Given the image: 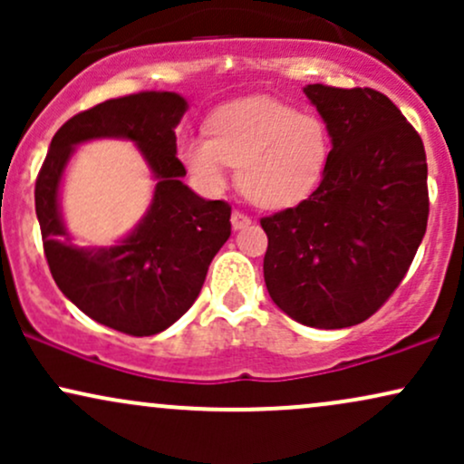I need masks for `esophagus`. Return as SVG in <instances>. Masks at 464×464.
I'll list each match as a JSON object with an SVG mask.
<instances>
[{
	"label": "esophagus",
	"instance_id": "obj_1",
	"mask_svg": "<svg viewBox=\"0 0 464 464\" xmlns=\"http://www.w3.org/2000/svg\"><path fill=\"white\" fill-rule=\"evenodd\" d=\"M231 225H233V228H236V231H239V228H246L250 225V218L246 214H242V211H233Z\"/></svg>",
	"mask_w": 464,
	"mask_h": 464
}]
</instances>
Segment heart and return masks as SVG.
I'll return each instance as SVG.
<instances>
[{"instance_id":"obj_1","label":"heart","mask_w":464,"mask_h":464,"mask_svg":"<svg viewBox=\"0 0 464 464\" xmlns=\"http://www.w3.org/2000/svg\"><path fill=\"white\" fill-rule=\"evenodd\" d=\"M180 157L211 194L227 188L237 165V185L255 205L285 209L321 180L329 159V132L321 117L299 113L273 98H246L211 115L209 135L180 141Z\"/></svg>"}]
</instances>
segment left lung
<instances>
[{
  "label": "left lung",
  "instance_id": "obj_1",
  "mask_svg": "<svg viewBox=\"0 0 464 464\" xmlns=\"http://www.w3.org/2000/svg\"><path fill=\"white\" fill-rule=\"evenodd\" d=\"M332 137L310 198L262 218L264 281L296 323L343 329L372 316L406 276L430 214L419 132L384 93L307 84Z\"/></svg>",
  "mask_w": 464,
  "mask_h": 464
}]
</instances>
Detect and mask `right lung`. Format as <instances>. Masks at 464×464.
Listing matches in <instances>:
<instances>
[{"mask_svg": "<svg viewBox=\"0 0 464 464\" xmlns=\"http://www.w3.org/2000/svg\"><path fill=\"white\" fill-rule=\"evenodd\" d=\"M188 102L172 92H141L106 100L73 115L50 143L34 188L36 218L50 273L78 310L129 335H154L174 324L198 299L207 270L231 236V207L205 200L183 183L177 157ZM129 139L158 179L147 216L113 247L71 244L57 205L62 172L78 142Z\"/></svg>", "mask_w": 464, "mask_h": 464, "instance_id": "obj_1", "label": "right lung"}]
</instances>
